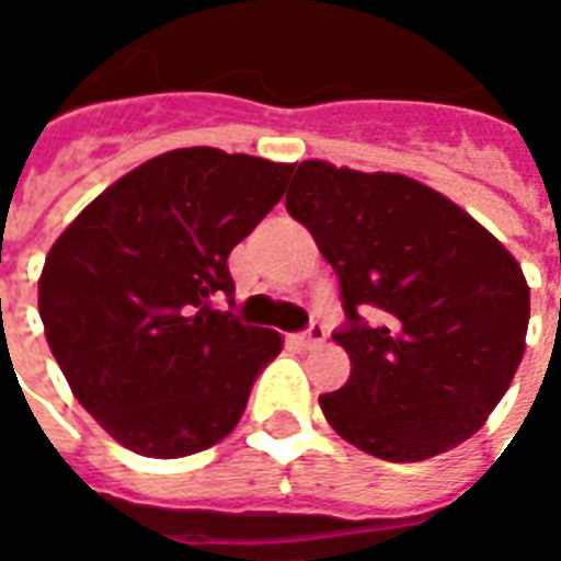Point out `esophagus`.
<instances>
[{"label":"esophagus","instance_id":"1","mask_svg":"<svg viewBox=\"0 0 561 561\" xmlns=\"http://www.w3.org/2000/svg\"><path fill=\"white\" fill-rule=\"evenodd\" d=\"M324 336H328L324 324H309V330H306L304 336H300V345L312 348V345H318V342H324Z\"/></svg>","mask_w":561,"mask_h":561}]
</instances>
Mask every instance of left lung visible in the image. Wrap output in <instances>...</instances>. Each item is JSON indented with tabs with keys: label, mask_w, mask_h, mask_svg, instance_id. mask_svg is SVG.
Instances as JSON below:
<instances>
[{
	"label": "left lung",
	"mask_w": 561,
	"mask_h": 561,
	"mask_svg": "<svg viewBox=\"0 0 561 561\" xmlns=\"http://www.w3.org/2000/svg\"><path fill=\"white\" fill-rule=\"evenodd\" d=\"M285 207L340 276L345 328L333 340L352 376L318 397L330 426L390 462L478 433L526 352L529 285L514 255L402 173L300 161Z\"/></svg>",
	"instance_id": "8db88e82"
}]
</instances>
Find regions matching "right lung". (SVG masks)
Segmentation results:
<instances>
[{
	"label": "right lung",
	"instance_id": "obj_1",
	"mask_svg": "<svg viewBox=\"0 0 561 561\" xmlns=\"http://www.w3.org/2000/svg\"><path fill=\"white\" fill-rule=\"evenodd\" d=\"M291 171L171 149L59 233L38 279L47 345L80 405L128 450L188 457L243 417L282 336L213 304L233 294L228 255L279 204Z\"/></svg>",
	"mask_w": 561,
	"mask_h": 561
}]
</instances>
